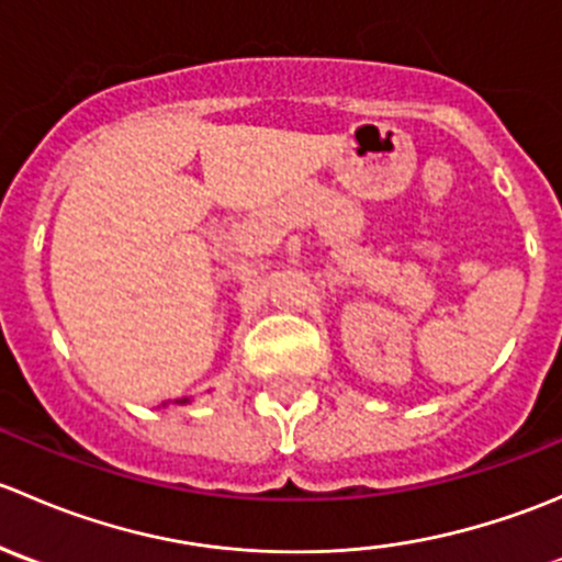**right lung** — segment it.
<instances>
[{"mask_svg": "<svg viewBox=\"0 0 562 562\" xmlns=\"http://www.w3.org/2000/svg\"><path fill=\"white\" fill-rule=\"evenodd\" d=\"M179 402H190V400H179Z\"/></svg>", "mask_w": 562, "mask_h": 562, "instance_id": "obj_1", "label": "right lung"}]
</instances>
